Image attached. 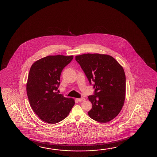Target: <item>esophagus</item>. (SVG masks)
I'll return each mask as SVG.
<instances>
[{
	"instance_id": "esophagus-1",
	"label": "esophagus",
	"mask_w": 157,
	"mask_h": 157,
	"mask_svg": "<svg viewBox=\"0 0 157 157\" xmlns=\"http://www.w3.org/2000/svg\"><path fill=\"white\" fill-rule=\"evenodd\" d=\"M77 100L79 101V102H83L84 101H85V98L82 97V98H77Z\"/></svg>"
}]
</instances>
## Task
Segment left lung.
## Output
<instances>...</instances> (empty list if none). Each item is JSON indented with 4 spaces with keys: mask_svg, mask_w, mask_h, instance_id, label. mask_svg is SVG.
Masks as SVG:
<instances>
[{
    "mask_svg": "<svg viewBox=\"0 0 157 157\" xmlns=\"http://www.w3.org/2000/svg\"><path fill=\"white\" fill-rule=\"evenodd\" d=\"M91 84L94 95L88 96L92 108L88 112L96 121L106 123L115 118L125 102L126 77L120 64L109 55L85 54L75 56Z\"/></svg>",
    "mask_w": 157,
    "mask_h": 157,
    "instance_id": "left-lung-1",
    "label": "left lung"
}]
</instances>
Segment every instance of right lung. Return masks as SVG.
Masks as SVG:
<instances>
[{
    "mask_svg": "<svg viewBox=\"0 0 157 157\" xmlns=\"http://www.w3.org/2000/svg\"><path fill=\"white\" fill-rule=\"evenodd\" d=\"M73 56L50 55L32 64L26 85L27 94L33 111L43 121L54 124L66 118L75 101L59 94L61 71Z\"/></svg>",
    "mask_w": 157,
    "mask_h": 157,
    "instance_id": "right-lung-1",
    "label": "right lung"
}]
</instances>
